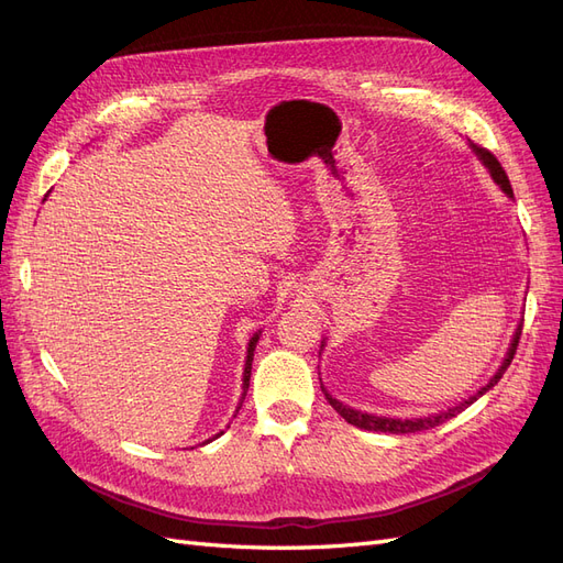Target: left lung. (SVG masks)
I'll return each instance as SVG.
<instances>
[{"label":"left lung","mask_w":563,"mask_h":563,"mask_svg":"<svg viewBox=\"0 0 563 563\" xmlns=\"http://www.w3.org/2000/svg\"><path fill=\"white\" fill-rule=\"evenodd\" d=\"M470 150L474 152V157L482 162V166L486 168L488 176L493 178V183H496L509 199H515L512 185H509V178H507V174L503 172L500 162H498L496 157H493L488 150H484V147H479V145H474V143H470ZM521 323H523V317H521V321L517 323V329H515V333H512V340H509V347H507V352H505V356H503L500 366H498L496 373H493V376L488 378V383L482 385V387L476 389L474 395H470L467 399H463L460 404L446 408V411L430 413V416H420V418H389V416H376V413H368V411H360V408H352V406H347V404H343V401H338V399L331 395V391H329L327 387H323V383H321V378H319L321 391H323V397H327V401L335 408V411H338L340 416H343L350 424H354V428H360V430H368V432H389V434H408V432H420V430L437 428V424L446 422L449 418H455L460 411H465L467 406H472L476 399L484 397L490 387L498 385V380L503 378V373L507 371V366L512 364V360H515V352H517V345H519V335H521ZM323 345H327V338L321 340V350H323ZM321 350H319V356H321Z\"/></svg>","instance_id":"8db88e82"}]
</instances>
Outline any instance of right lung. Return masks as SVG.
Segmentation results:
<instances>
[{
	"label": "right lung",
	"instance_id": "obj_1",
	"mask_svg": "<svg viewBox=\"0 0 563 563\" xmlns=\"http://www.w3.org/2000/svg\"><path fill=\"white\" fill-rule=\"evenodd\" d=\"M261 333L263 331H255L253 335H251V340H249V347H246V362H244V376H242V397H240V406H236V411H234V416L240 413V408H242V401H244V397H246V391H249V380H251V364H253V352H255V345H258V340H261ZM230 428V424H228ZM220 434L223 432H218L213 439H218ZM213 439H207V441H201V444H209V441H213Z\"/></svg>",
	"mask_w": 563,
	"mask_h": 563
}]
</instances>
